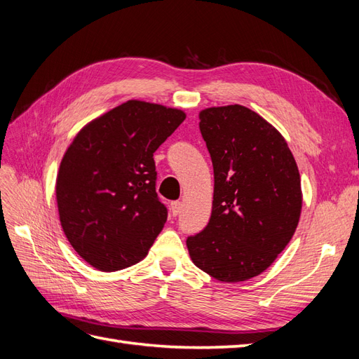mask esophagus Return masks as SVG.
Returning <instances> with one entry per match:
<instances>
[{"label":"esophagus","mask_w":359,"mask_h":359,"mask_svg":"<svg viewBox=\"0 0 359 359\" xmlns=\"http://www.w3.org/2000/svg\"><path fill=\"white\" fill-rule=\"evenodd\" d=\"M181 202H172L170 203V214L172 217H177L181 212Z\"/></svg>","instance_id":"esophagus-1"}]
</instances>
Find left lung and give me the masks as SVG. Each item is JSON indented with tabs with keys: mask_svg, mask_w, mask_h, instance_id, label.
Listing matches in <instances>:
<instances>
[{
	"mask_svg": "<svg viewBox=\"0 0 359 359\" xmlns=\"http://www.w3.org/2000/svg\"><path fill=\"white\" fill-rule=\"evenodd\" d=\"M199 118L214 201L208 226L187 239L189 254L217 280H248L275 262L299 226V168L282 135L250 108L212 107Z\"/></svg>",
	"mask_w": 359,
	"mask_h": 359,
	"instance_id": "obj_1",
	"label": "left lung"
}]
</instances>
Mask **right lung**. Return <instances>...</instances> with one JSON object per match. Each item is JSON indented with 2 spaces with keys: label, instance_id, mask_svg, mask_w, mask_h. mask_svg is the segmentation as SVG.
Here are the masks:
<instances>
[{
  "label": "right lung",
  "instance_id": "obj_1",
  "mask_svg": "<svg viewBox=\"0 0 359 359\" xmlns=\"http://www.w3.org/2000/svg\"><path fill=\"white\" fill-rule=\"evenodd\" d=\"M184 120L181 109L132 100L88 123L68 147L56 178L59 219L92 267L140 263L162 231L168 209L153 154Z\"/></svg>",
  "mask_w": 359,
  "mask_h": 359
}]
</instances>
